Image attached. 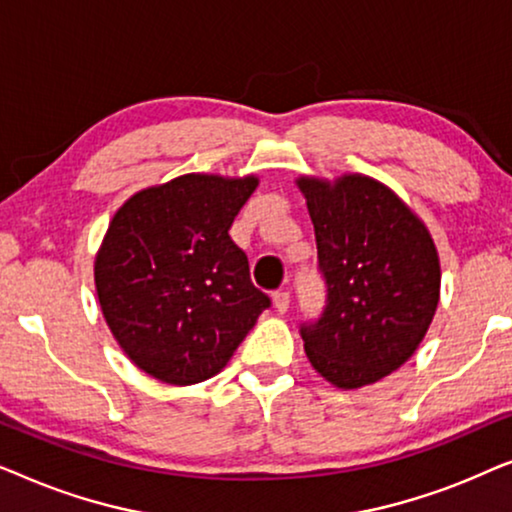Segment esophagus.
I'll return each mask as SVG.
<instances>
[{"mask_svg":"<svg viewBox=\"0 0 512 512\" xmlns=\"http://www.w3.org/2000/svg\"><path fill=\"white\" fill-rule=\"evenodd\" d=\"M289 291H275L272 293V303H275V310L279 312V314H284L286 310H289Z\"/></svg>","mask_w":512,"mask_h":512,"instance_id":"34e87169","label":"esophagus"}]
</instances>
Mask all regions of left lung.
I'll list each match as a JSON object with an SVG mask.
<instances>
[{"label": "left lung", "instance_id": "8db88e82", "mask_svg": "<svg viewBox=\"0 0 512 512\" xmlns=\"http://www.w3.org/2000/svg\"><path fill=\"white\" fill-rule=\"evenodd\" d=\"M326 305L300 324L307 359L340 389L394 373L415 354L440 298V261L429 230L380 181L300 177Z\"/></svg>", "mask_w": 512, "mask_h": 512}]
</instances>
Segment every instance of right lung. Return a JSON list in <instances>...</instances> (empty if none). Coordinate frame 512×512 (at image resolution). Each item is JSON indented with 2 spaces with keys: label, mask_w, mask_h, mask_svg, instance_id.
<instances>
[{
  "label": "right lung",
  "mask_w": 512,
  "mask_h": 512,
  "mask_svg": "<svg viewBox=\"0 0 512 512\" xmlns=\"http://www.w3.org/2000/svg\"><path fill=\"white\" fill-rule=\"evenodd\" d=\"M256 186L184 174L135 193L111 219L95 256L97 298L123 352L156 380L214 377L270 307L228 235Z\"/></svg>",
  "instance_id": "obj_1"
}]
</instances>
